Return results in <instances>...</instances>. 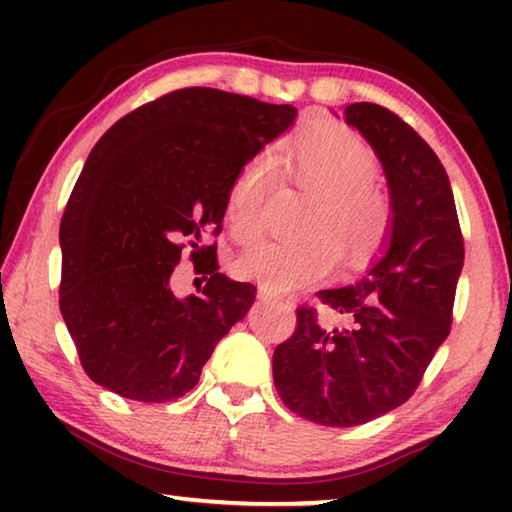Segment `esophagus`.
<instances>
[{
    "label": "esophagus",
    "mask_w": 512,
    "mask_h": 512,
    "mask_svg": "<svg viewBox=\"0 0 512 512\" xmlns=\"http://www.w3.org/2000/svg\"><path fill=\"white\" fill-rule=\"evenodd\" d=\"M257 296L262 298V300H280V296H277V293H273V291H268V289H264V287H259V291H257Z\"/></svg>",
    "instance_id": "1"
}]
</instances>
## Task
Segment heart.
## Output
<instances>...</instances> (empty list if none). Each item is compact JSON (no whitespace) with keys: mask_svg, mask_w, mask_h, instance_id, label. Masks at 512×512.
Here are the masks:
<instances>
[{"mask_svg":"<svg viewBox=\"0 0 512 512\" xmlns=\"http://www.w3.org/2000/svg\"><path fill=\"white\" fill-rule=\"evenodd\" d=\"M293 183L314 194L298 241H259L237 259V275L268 291H289L325 280L341 264L377 253L393 225V203L372 180L377 155L343 126H318L300 135L282 155ZM277 185L271 153H255L237 169L225 194V221L241 241L262 232L266 201Z\"/></svg>","mask_w":512,"mask_h":512,"instance_id":"1","label":"heart"}]
</instances>
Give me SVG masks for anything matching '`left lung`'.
<instances>
[{
	"label": "left lung",
	"mask_w": 512,
	"mask_h": 512,
	"mask_svg": "<svg viewBox=\"0 0 512 512\" xmlns=\"http://www.w3.org/2000/svg\"><path fill=\"white\" fill-rule=\"evenodd\" d=\"M343 117L384 167L393 225L359 282L316 293L345 325L329 329L314 307H298L296 332L273 352L277 395L323 427H357L415 393L452 329L465 257L452 185L431 146L377 103H352Z\"/></svg>",
	"instance_id": "8db88e82"
}]
</instances>
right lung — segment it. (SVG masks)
I'll return each mask as SVG.
<instances>
[{
	"label": "right lung",
	"instance_id": "1",
	"mask_svg": "<svg viewBox=\"0 0 512 512\" xmlns=\"http://www.w3.org/2000/svg\"><path fill=\"white\" fill-rule=\"evenodd\" d=\"M298 110L183 88L144 103L94 144L60 221V314L92 381L162 404L192 391L257 289L219 273L216 244L237 169ZM193 246L203 297L178 299L170 273ZM201 291V289H198Z\"/></svg>",
	"mask_w": 512,
	"mask_h": 512
}]
</instances>
